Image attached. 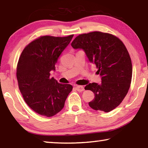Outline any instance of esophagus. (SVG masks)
<instances>
[{
    "label": "esophagus",
    "mask_w": 148,
    "mask_h": 148,
    "mask_svg": "<svg viewBox=\"0 0 148 148\" xmlns=\"http://www.w3.org/2000/svg\"><path fill=\"white\" fill-rule=\"evenodd\" d=\"M76 89L77 91L79 92H82L84 91V87L82 86H76Z\"/></svg>",
    "instance_id": "esophagus-1"
}]
</instances>
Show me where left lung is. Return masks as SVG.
I'll return each mask as SVG.
<instances>
[{
    "label": "left lung",
    "instance_id": "1",
    "mask_svg": "<svg viewBox=\"0 0 148 148\" xmlns=\"http://www.w3.org/2000/svg\"><path fill=\"white\" fill-rule=\"evenodd\" d=\"M71 46L84 50L101 76V84L85 87L95 94L89 106L105 112L116 108L128 92L132 79V62L124 44L111 34L95 31L78 35Z\"/></svg>",
    "mask_w": 148,
    "mask_h": 148
}]
</instances>
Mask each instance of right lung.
I'll use <instances>...</instances> for the list:
<instances>
[{
  "label": "right lung",
  "mask_w": 148,
  "mask_h": 148,
  "mask_svg": "<svg viewBox=\"0 0 148 148\" xmlns=\"http://www.w3.org/2000/svg\"><path fill=\"white\" fill-rule=\"evenodd\" d=\"M73 36H40L27 45L20 56L16 72L19 89L27 105L42 116L51 117L59 113L73 88L50 77Z\"/></svg>",
  "instance_id": "right-lung-1"
}]
</instances>
